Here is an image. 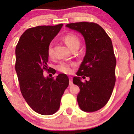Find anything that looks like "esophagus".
<instances>
[{"mask_svg": "<svg viewBox=\"0 0 134 134\" xmlns=\"http://www.w3.org/2000/svg\"><path fill=\"white\" fill-rule=\"evenodd\" d=\"M73 85V83H72V78L70 77H69V85Z\"/></svg>", "mask_w": 134, "mask_h": 134, "instance_id": "obj_1", "label": "esophagus"}]
</instances>
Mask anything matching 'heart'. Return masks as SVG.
I'll list each match as a JSON object with an SVG mask.
<instances>
[{
  "label": "heart",
  "instance_id": "obj_1",
  "mask_svg": "<svg viewBox=\"0 0 134 134\" xmlns=\"http://www.w3.org/2000/svg\"><path fill=\"white\" fill-rule=\"evenodd\" d=\"M63 40L71 50L74 47H79L80 40L76 35L72 34H68L63 36ZM47 55L49 57H52L53 56L52 45L51 44H50L47 47ZM72 64L68 63H61L58 66L57 69L62 72L65 73V74H71L72 72Z\"/></svg>",
  "mask_w": 134,
  "mask_h": 134
}]
</instances>
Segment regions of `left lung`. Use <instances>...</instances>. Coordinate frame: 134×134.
Segmentation results:
<instances>
[{"mask_svg": "<svg viewBox=\"0 0 134 134\" xmlns=\"http://www.w3.org/2000/svg\"><path fill=\"white\" fill-rule=\"evenodd\" d=\"M81 33L86 44V54L73 83L80 88L77 102L82 110H98L105 105L114 88L116 60L110 38L94 23L80 22L66 25ZM89 77L82 82L80 78Z\"/></svg>", "mask_w": 134, "mask_h": 134, "instance_id": "1", "label": "left lung"}]
</instances>
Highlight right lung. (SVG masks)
<instances>
[{"label": "right lung", "mask_w": 134, "mask_h": 134, "mask_svg": "<svg viewBox=\"0 0 134 134\" xmlns=\"http://www.w3.org/2000/svg\"><path fill=\"white\" fill-rule=\"evenodd\" d=\"M63 24L40 25L28 29L16 47L15 69L19 87L28 105L36 113L51 115L58 111L60 100L69 85L66 74L56 78L45 77L44 71L53 74L55 70L47 66V47L60 32Z\"/></svg>", "instance_id": "1"}]
</instances>
